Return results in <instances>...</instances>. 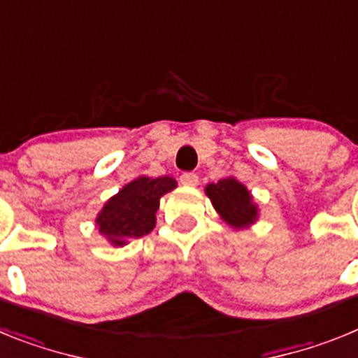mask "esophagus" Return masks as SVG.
<instances>
[{
    "label": "esophagus",
    "mask_w": 358,
    "mask_h": 358,
    "mask_svg": "<svg viewBox=\"0 0 358 358\" xmlns=\"http://www.w3.org/2000/svg\"><path fill=\"white\" fill-rule=\"evenodd\" d=\"M181 185L185 186H197L199 185V176L194 172H185L181 177H179Z\"/></svg>",
    "instance_id": "1"
}]
</instances>
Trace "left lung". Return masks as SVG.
<instances>
[{"label":"left lung","mask_w":358,"mask_h":358,"mask_svg":"<svg viewBox=\"0 0 358 358\" xmlns=\"http://www.w3.org/2000/svg\"><path fill=\"white\" fill-rule=\"evenodd\" d=\"M206 195L213 202L215 210L233 227H245L256 220L258 210L252 204L248 188L236 179L227 177L206 186Z\"/></svg>","instance_id":"obj_1"}]
</instances>
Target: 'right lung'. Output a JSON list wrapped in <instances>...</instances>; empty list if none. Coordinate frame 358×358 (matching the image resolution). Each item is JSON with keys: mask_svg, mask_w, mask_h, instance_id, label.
Returning <instances> with one entry per match:
<instances>
[{"mask_svg": "<svg viewBox=\"0 0 358 358\" xmlns=\"http://www.w3.org/2000/svg\"><path fill=\"white\" fill-rule=\"evenodd\" d=\"M177 186L176 179L140 177L129 182L118 195L106 202L96 218V226L107 240L115 245H125L129 240L148 235L156 226V211L159 199Z\"/></svg>", "mask_w": 358, "mask_h": 358, "instance_id": "1", "label": "right lung"}]
</instances>
